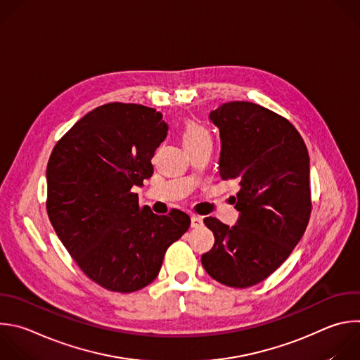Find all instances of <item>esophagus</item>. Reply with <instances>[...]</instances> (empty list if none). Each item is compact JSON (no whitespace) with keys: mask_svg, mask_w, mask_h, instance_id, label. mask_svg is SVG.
I'll return each mask as SVG.
<instances>
[{"mask_svg":"<svg viewBox=\"0 0 360 360\" xmlns=\"http://www.w3.org/2000/svg\"><path fill=\"white\" fill-rule=\"evenodd\" d=\"M191 226L198 229V227H202L203 226V220L199 217V216H192L191 217Z\"/></svg>","mask_w":360,"mask_h":360,"instance_id":"34e87169","label":"esophagus"}]
</instances>
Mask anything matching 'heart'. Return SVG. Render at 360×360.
<instances>
[{"mask_svg": "<svg viewBox=\"0 0 360 360\" xmlns=\"http://www.w3.org/2000/svg\"><path fill=\"white\" fill-rule=\"evenodd\" d=\"M210 140L209 131L195 120H186L182 129V143L185 147L199 144L202 141Z\"/></svg>", "mask_w": 360, "mask_h": 360, "instance_id": "obj_1", "label": "heart"}]
</instances>
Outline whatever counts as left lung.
<instances>
[{"label":"left lung","mask_w":360,"mask_h":360,"mask_svg":"<svg viewBox=\"0 0 360 360\" xmlns=\"http://www.w3.org/2000/svg\"><path fill=\"white\" fill-rule=\"evenodd\" d=\"M220 131L219 175L237 181L231 227L205 217L214 245L202 266L216 281L248 288L273 274L291 255L311 216L309 155L287 118L250 101H229L209 114Z\"/></svg>","instance_id":"obj_1"}]
</instances>
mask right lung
I'll use <instances>...</instances> for the list:
<instances>
[{
    "mask_svg": "<svg viewBox=\"0 0 360 360\" xmlns=\"http://www.w3.org/2000/svg\"><path fill=\"white\" fill-rule=\"evenodd\" d=\"M167 131L155 108L108 103L80 118L51 154L49 220L80 270L108 291L153 283L167 249L191 226L185 212L158 216L133 192L153 175Z\"/></svg>",
    "mask_w": 360,
    "mask_h": 360,
    "instance_id": "add662e5",
    "label": "right lung"
}]
</instances>
